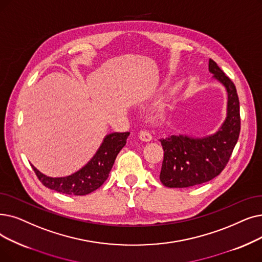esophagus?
Wrapping results in <instances>:
<instances>
[{
  "label": "esophagus",
  "instance_id": "1",
  "mask_svg": "<svg viewBox=\"0 0 262 262\" xmlns=\"http://www.w3.org/2000/svg\"><path fill=\"white\" fill-rule=\"evenodd\" d=\"M139 138L142 140V141H151L153 139L152 135L149 130H145V129H141L140 133H139Z\"/></svg>",
  "mask_w": 262,
  "mask_h": 262
}]
</instances>
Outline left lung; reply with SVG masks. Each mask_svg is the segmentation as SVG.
<instances>
[{"label": "left lung", "mask_w": 262, "mask_h": 262, "mask_svg": "<svg viewBox=\"0 0 262 262\" xmlns=\"http://www.w3.org/2000/svg\"><path fill=\"white\" fill-rule=\"evenodd\" d=\"M209 72L227 92V113L221 127L203 137L172 135L159 139L164 161L159 180L170 188L195 186L217 177L228 163L241 129L240 103L233 82L213 60Z\"/></svg>", "instance_id": "obj_1"}]
</instances>
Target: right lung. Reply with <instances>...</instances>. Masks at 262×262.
Here are the masks:
<instances>
[{"instance_id": "add662e5", "label": "right lung", "mask_w": 262, "mask_h": 262, "mask_svg": "<svg viewBox=\"0 0 262 262\" xmlns=\"http://www.w3.org/2000/svg\"><path fill=\"white\" fill-rule=\"evenodd\" d=\"M128 136V132L106 135L93 157L82 168L70 176L52 178L43 174L33 165L31 166L46 187L66 195L84 196L104 184L119 152L126 144Z\"/></svg>"}]
</instances>
